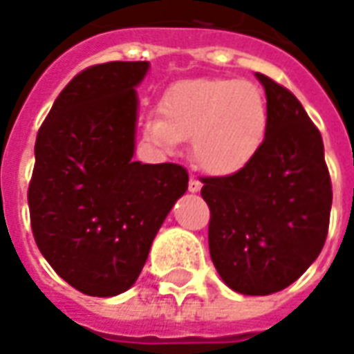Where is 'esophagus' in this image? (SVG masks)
Listing matches in <instances>:
<instances>
[{"label":"esophagus","instance_id":"obj_1","mask_svg":"<svg viewBox=\"0 0 354 354\" xmlns=\"http://www.w3.org/2000/svg\"><path fill=\"white\" fill-rule=\"evenodd\" d=\"M201 182H199V180H197V178L195 176H192L189 178V184H187V189H189V192H192V194H197V192H199V189H201Z\"/></svg>","mask_w":354,"mask_h":354}]
</instances>
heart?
I'll return each instance as SVG.
<instances>
[{
  "mask_svg": "<svg viewBox=\"0 0 354 354\" xmlns=\"http://www.w3.org/2000/svg\"><path fill=\"white\" fill-rule=\"evenodd\" d=\"M268 107L261 88L234 78H192L174 84L160 115L143 120V138L172 153L192 140L197 167L211 176H234L263 149Z\"/></svg>",
  "mask_w": 354,
  "mask_h": 354,
  "instance_id": "heart-1",
  "label": "heart"
}]
</instances>
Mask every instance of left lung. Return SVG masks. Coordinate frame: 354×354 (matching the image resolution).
Listing matches in <instances>:
<instances>
[{"mask_svg": "<svg viewBox=\"0 0 354 354\" xmlns=\"http://www.w3.org/2000/svg\"><path fill=\"white\" fill-rule=\"evenodd\" d=\"M266 91L263 149L234 176L203 178L209 251L220 278L243 295L281 291L315 263L328 236L332 182L324 143L299 100L257 73Z\"/></svg>", "mask_w": 354, "mask_h": 354, "instance_id": "1", "label": "left lung"}]
</instances>
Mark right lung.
<instances>
[{"instance_id": "obj_1", "label": "right lung", "mask_w": 354, "mask_h": 354, "mask_svg": "<svg viewBox=\"0 0 354 354\" xmlns=\"http://www.w3.org/2000/svg\"><path fill=\"white\" fill-rule=\"evenodd\" d=\"M147 61L76 74L36 138L28 187L32 234L51 268L91 297L138 280L157 232L187 189L174 162L134 160L138 93Z\"/></svg>"}]
</instances>
